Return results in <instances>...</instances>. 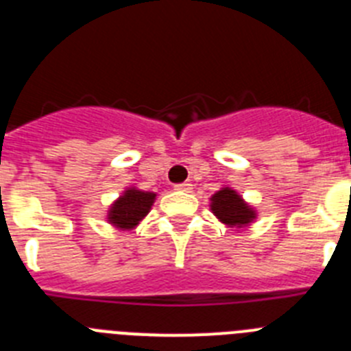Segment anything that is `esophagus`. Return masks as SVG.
I'll use <instances>...</instances> for the list:
<instances>
[{
	"mask_svg": "<svg viewBox=\"0 0 351 351\" xmlns=\"http://www.w3.org/2000/svg\"><path fill=\"white\" fill-rule=\"evenodd\" d=\"M176 190H179V191H190L191 190L190 181H186V182H181V184H178V186H176Z\"/></svg>",
	"mask_w": 351,
	"mask_h": 351,
	"instance_id": "34e87169",
	"label": "esophagus"
}]
</instances>
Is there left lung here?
Returning <instances> with one entry per match:
<instances>
[{
	"label": "left lung",
	"instance_id": "8db88e82",
	"mask_svg": "<svg viewBox=\"0 0 351 351\" xmlns=\"http://www.w3.org/2000/svg\"><path fill=\"white\" fill-rule=\"evenodd\" d=\"M213 204L210 209L218 216L219 221H223L228 226H241L251 223V219L255 218V210L247 207L244 200L235 193L230 188H223L218 193L213 195Z\"/></svg>",
	"mask_w": 351,
	"mask_h": 351
}]
</instances>
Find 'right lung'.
Instances as JSON below:
<instances>
[{
    "label": "right lung",
    "mask_w": 351,
    "mask_h": 351,
    "mask_svg": "<svg viewBox=\"0 0 351 351\" xmlns=\"http://www.w3.org/2000/svg\"><path fill=\"white\" fill-rule=\"evenodd\" d=\"M154 197L156 195L149 191L126 190L125 195L119 197V200H116L108 210V221L123 230H130L149 213Z\"/></svg>",
    "instance_id": "1"
}]
</instances>
